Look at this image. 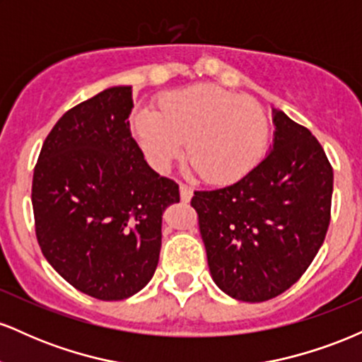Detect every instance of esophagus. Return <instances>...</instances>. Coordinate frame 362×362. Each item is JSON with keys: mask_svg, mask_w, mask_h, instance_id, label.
Wrapping results in <instances>:
<instances>
[{"mask_svg": "<svg viewBox=\"0 0 362 362\" xmlns=\"http://www.w3.org/2000/svg\"><path fill=\"white\" fill-rule=\"evenodd\" d=\"M192 195H194V190L190 189V187L180 185V199H182V201L189 202L190 199H192Z\"/></svg>", "mask_w": 362, "mask_h": 362, "instance_id": "34e87169", "label": "esophagus"}]
</instances>
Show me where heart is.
Here are the masks:
<instances>
[{"label": "heart", "instance_id": "1", "mask_svg": "<svg viewBox=\"0 0 362 362\" xmlns=\"http://www.w3.org/2000/svg\"><path fill=\"white\" fill-rule=\"evenodd\" d=\"M131 129L156 172H167L184 155L187 141L192 167L216 185L247 177L267 151L271 132L259 102L209 83L163 95L158 112L136 110Z\"/></svg>", "mask_w": 362, "mask_h": 362}]
</instances>
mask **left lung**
Returning <instances> with one entry per match:
<instances>
[{
	"instance_id": "8db88e82",
	"label": "left lung",
	"mask_w": 362,
	"mask_h": 362,
	"mask_svg": "<svg viewBox=\"0 0 362 362\" xmlns=\"http://www.w3.org/2000/svg\"><path fill=\"white\" fill-rule=\"evenodd\" d=\"M272 146L235 184L194 192L213 281L238 301L289 289L313 262L330 223L334 172L306 127L272 109Z\"/></svg>"
}]
</instances>
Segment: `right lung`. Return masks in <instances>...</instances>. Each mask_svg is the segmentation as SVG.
Returning a JSON list of instances; mask_svg holds the SVG:
<instances>
[{
  "label": "right lung",
  "mask_w": 362,
  "mask_h": 362,
  "mask_svg": "<svg viewBox=\"0 0 362 362\" xmlns=\"http://www.w3.org/2000/svg\"><path fill=\"white\" fill-rule=\"evenodd\" d=\"M132 86H112L73 107L45 138L32 182L40 250L62 279L119 301L151 281L161 221L180 201L132 139Z\"/></svg>",
  "instance_id": "obj_1"
}]
</instances>
